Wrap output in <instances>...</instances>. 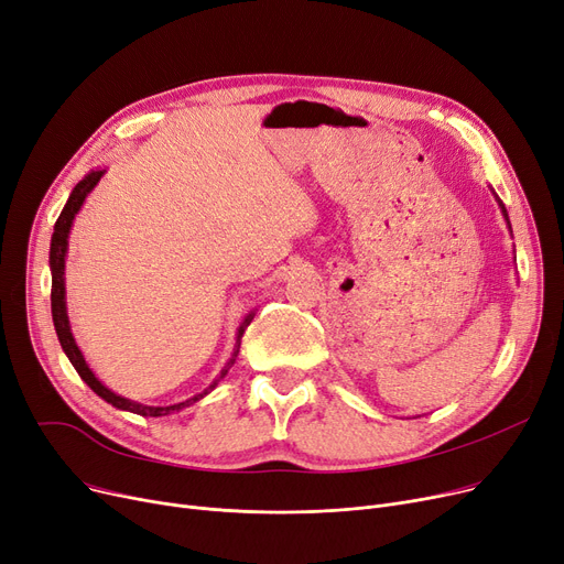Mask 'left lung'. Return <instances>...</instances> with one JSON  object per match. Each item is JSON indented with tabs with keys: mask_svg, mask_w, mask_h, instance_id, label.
<instances>
[{
	"mask_svg": "<svg viewBox=\"0 0 564 564\" xmlns=\"http://www.w3.org/2000/svg\"><path fill=\"white\" fill-rule=\"evenodd\" d=\"M496 200H498V205H500V212H502V216H505V221H507V228L511 230V224H509V214H507V209H505V205H502V200L498 198V195H496Z\"/></svg>",
	"mask_w": 564,
	"mask_h": 564,
	"instance_id": "8db88e82",
	"label": "left lung"
}]
</instances>
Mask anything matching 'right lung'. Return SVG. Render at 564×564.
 Listing matches in <instances>:
<instances>
[{
	"mask_svg": "<svg viewBox=\"0 0 564 564\" xmlns=\"http://www.w3.org/2000/svg\"><path fill=\"white\" fill-rule=\"evenodd\" d=\"M106 175L104 167H96V170H89V173L76 184V188L70 191L68 200L57 218L55 224V232H53V239H51V274H53V290H51V306H53V323H55V332H57V338L62 343V350L66 352L68 361L73 364V369L78 371V376L91 387V391H96L104 401H108L110 405L119 408V410H127V412H135V414H142V417H165V414H173V412H180L188 405H193L195 401L205 399L212 389H216V384L221 382L230 366L235 364L237 355H239V346H241V336L243 332H247V327L251 325L256 311H251L247 317H243V323L239 325L237 329V338H235V348L230 352V359L226 361V366L221 369V373H218L212 384L200 391V394H195L182 403H173V405H144V403H138V401H131V399H124L115 394L112 389H108L99 378L94 376V371L89 369V364L85 361V355L80 352L76 338H73V332H70V323H68V313H66V285H64V267H66V251H68V232H70V226H73V218H76V214L80 212L83 203L87 195L94 191V186L101 182V177Z\"/></svg>",
	"mask_w": 564,
	"mask_h": 564,
	"instance_id": "right-lung-1",
	"label": "right lung"
}]
</instances>
